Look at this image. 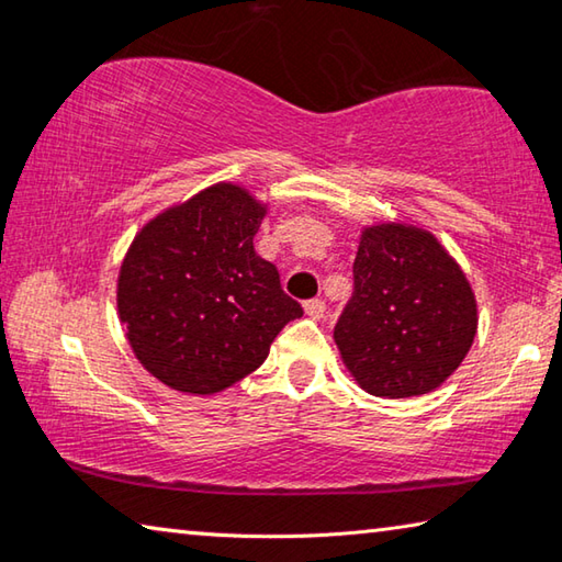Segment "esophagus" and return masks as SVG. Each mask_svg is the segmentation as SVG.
<instances>
[{"label": "esophagus", "mask_w": 562, "mask_h": 562, "mask_svg": "<svg viewBox=\"0 0 562 562\" xmlns=\"http://www.w3.org/2000/svg\"><path fill=\"white\" fill-rule=\"evenodd\" d=\"M304 312H307V315L312 317V319H322L325 317V312H327V304H325V300H307L304 302Z\"/></svg>", "instance_id": "34e87169"}]
</instances>
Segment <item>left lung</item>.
<instances>
[{
    "label": "left lung",
    "instance_id": "8db88e82",
    "mask_svg": "<svg viewBox=\"0 0 562 562\" xmlns=\"http://www.w3.org/2000/svg\"><path fill=\"white\" fill-rule=\"evenodd\" d=\"M355 290L335 327L351 376L374 396L441 386L473 345L479 315L463 270L431 233L384 223L361 233Z\"/></svg>",
    "mask_w": 562,
    "mask_h": 562
}]
</instances>
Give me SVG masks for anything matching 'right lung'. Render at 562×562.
I'll return each instance as SVG.
<instances>
[{
	"label": "right lung",
	"mask_w": 562,
	"mask_h": 562,
	"mask_svg": "<svg viewBox=\"0 0 562 562\" xmlns=\"http://www.w3.org/2000/svg\"><path fill=\"white\" fill-rule=\"evenodd\" d=\"M265 217L245 188L217 183L154 217L119 274V315L150 374L186 394H215L268 359L302 304L255 252Z\"/></svg>",
	"instance_id": "add662e5"
}]
</instances>
